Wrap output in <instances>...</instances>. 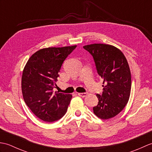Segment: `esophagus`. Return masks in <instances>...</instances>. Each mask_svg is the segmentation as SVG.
<instances>
[{
  "label": "esophagus",
  "mask_w": 152,
  "mask_h": 152,
  "mask_svg": "<svg viewBox=\"0 0 152 152\" xmlns=\"http://www.w3.org/2000/svg\"><path fill=\"white\" fill-rule=\"evenodd\" d=\"M78 95L80 96H82V97H85V96L88 95V93H78Z\"/></svg>",
  "instance_id": "1"
}]
</instances>
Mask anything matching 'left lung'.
Segmentation results:
<instances>
[{
  "mask_svg": "<svg viewBox=\"0 0 152 152\" xmlns=\"http://www.w3.org/2000/svg\"><path fill=\"white\" fill-rule=\"evenodd\" d=\"M83 48L93 56L104 84L102 95L96 94L99 102L93 112L102 119L114 118L129 99L131 76L127 61L121 51L112 45L93 44Z\"/></svg>",
  "mask_w": 152,
  "mask_h": 152,
  "instance_id": "1",
  "label": "left lung"
}]
</instances>
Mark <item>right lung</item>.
Masks as SVG:
<instances>
[{"mask_svg": "<svg viewBox=\"0 0 152 152\" xmlns=\"http://www.w3.org/2000/svg\"><path fill=\"white\" fill-rule=\"evenodd\" d=\"M76 46L47 48L28 59L23 71L21 90L24 101L33 114L53 122L66 114L72 96L53 92L63 61Z\"/></svg>", "mask_w": 152, "mask_h": 152, "instance_id": "add662e5", "label": "right lung"}]
</instances>
